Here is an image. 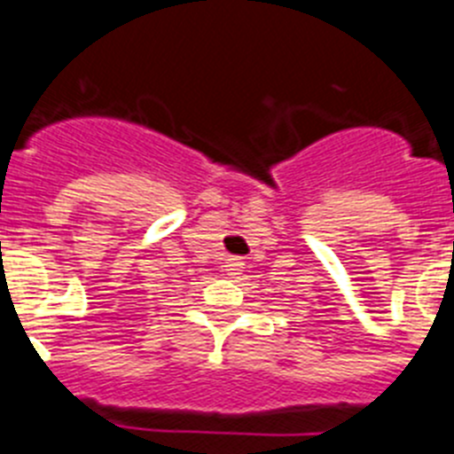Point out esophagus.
Segmentation results:
<instances>
[{
  "instance_id": "esophagus-1",
  "label": "esophagus",
  "mask_w": 454,
  "mask_h": 454,
  "mask_svg": "<svg viewBox=\"0 0 454 454\" xmlns=\"http://www.w3.org/2000/svg\"><path fill=\"white\" fill-rule=\"evenodd\" d=\"M223 271H226V276H239L244 271V260L242 257H228L223 262Z\"/></svg>"
}]
</instances>
